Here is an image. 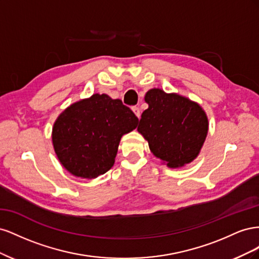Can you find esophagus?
<instances>
[{"label":"esophagus","instance_id":"obj_1","mask_svg":"<svg viewBox=\"0 0 259 259\" xmlns=\"http://www.w3.org/2000/svg\"><path fill=\"white\" fill-rule=\"evenodd\" d=\"M132 110H133V112H134L135 115L139 119V117H140V110H139V108H138V107H133Z\"/></svg>","mask_w":259,"mask_h":259}]
</instances>
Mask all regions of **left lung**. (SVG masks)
I'll use <instances>...</instances> for the list:
<instances>
[{"label": "left lung", "mask_w": 259, "mask_h": 259, "mask_svg": "<svg viewBox=\"0 0 259 259\" xmlns=\"http://www.w3.org/2000/svg\"><path fill=\"white\" fill-rule=\"evenodd\" d=\"M148 109L142 114L138 133L150 151L170 168L183 167L199 155L208 133V119L195 101L161 89L145 95Z\"/></svg>", "instance_id": "1"}]
</instances>
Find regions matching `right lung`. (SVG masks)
<instances>
[{"mask_svg":"<svg viewBox=\"0 0 259 259\" xmlns=\"http://www.w3.org/2000/svg\"><path fill=\"white\" fill-rule=\"evenodd\" d=\"M137 123V116L122 100L93 94L70 105L55 121V153L71 175L96 178L113 166L122 136L134 131Z\"/></svg>","mask_w":259,"mask_h":259,"instance_id":"right-lung-1","label":"right lung"}]
</instances>
